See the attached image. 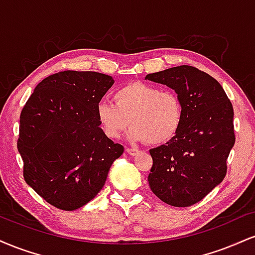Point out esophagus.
<instances>
[{"mask_svg":"<svg viewBox=\"0 0 255 255\" xmlns=\"http://www.w3.org/2000/svg\"><path fill=\"white\" fill-rule=\"evenodd\" d=\"M126 151H127V153L130 154V156H135V154L139 153V150H137V148H134V147H128Z\"/></svg>","mask_w":255,"mask_h":255,"instance_id":"esophagus-1","label":"esophagus"}]
</instances>
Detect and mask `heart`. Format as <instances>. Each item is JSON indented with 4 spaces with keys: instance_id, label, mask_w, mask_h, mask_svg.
Returning <instances> with one entry per match:
<instances>
[{
    "instance_id": "heart-1",
    "label": "heart",
    "mask_w": 255,
    "mask_h": 255,
    "mask_svg": "<svg viewBox=\"0 0 255 255\" xmlns=\"http://www.w3.org/2000/svg\"><path fill=\"white\" fill-rule=\"evenodd\" d=\"M114 103L102 101L96 108L98 124L110 139H118L131 126V140L163 145L177 135L182 125L181 98L156 85H125L115 91Z\"/></svg>"
}]
</instances>
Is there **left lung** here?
Masks as SVG:
<instances>
[{
  "label": "left lung",
  "mask_w": 255,
  "mask_h": 255,
  "mask_svg": "<svg viewBox=\"0 0 255 255\" xmlns=\"http://www.w3.org/2000/svg\"><path fill=\"white\" fill-rule=\"evenodd\" d=\"M147 80L175 90L183 103V121L174 139L151 148V191L165 204H197L223 181L235 144L234 109L221 84L192 66L147 74Z\"/></svg>",
  "instance_id": "obj_1"
}]
</instances>
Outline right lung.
Masks as SVG:
<instances>
[{
    "label": "right lung",
    "mask_w": 255,
    "mask_h": 255,
    "mask_svg": "<svg viewBox=\"0 0 255 255\" xmlns=\"http://www.w3.org/2000/svg\"><path fill=\"white\" fill-rule=\"evenodd\" d=\"M110 75L64 71L40 81L20 114L17 151L26 183L64 211L80 209L103 188L124 153L99 127L96 108Z\"/></svg>",
    "instance_id": "right-lung-1"
}]
</instances>
